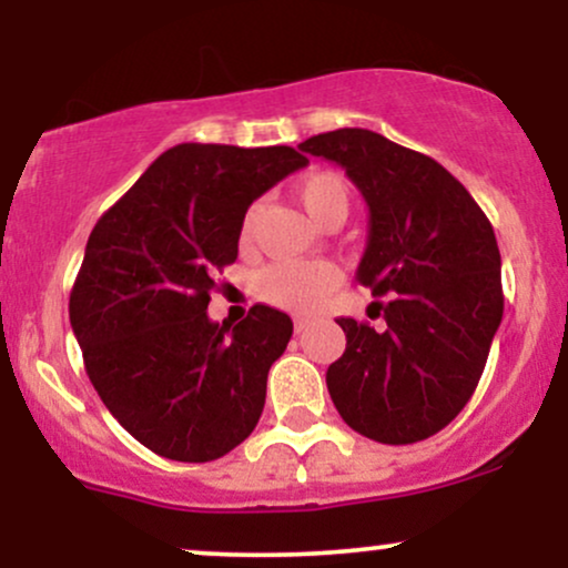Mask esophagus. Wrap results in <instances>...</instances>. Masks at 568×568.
<instances>
[{
    "mask_svg": "<svg viewBox=\"0 0 568 568\" xmlns=\"http://www.w3.org/2000/svg\"><path fill=\"white\" fill-rule=\"evenodd\" d=\"M312 325V317H296L293 321V328H296V334H302V331H306Z\"/></svg>",
    "mask_w": 568,
    "mask_h": 568,
    "instance_id": "obj_1",
    "label": "esophagus"
}]
</instances>
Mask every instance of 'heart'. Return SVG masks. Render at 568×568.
<instances>
[{
    "instance_id": "heart-1",
    "label": "heart",
    "mask_w": 568,
    "mask_h": 568,
    "mask_svg": "<svg viewBox=\"0 0 568 568\" xmlns=\"http://www.w3.org/2000/svg\"><path fill=\"white\" fill-rule=\"evenodd\" d=\"M296 200L315 219L317 224L336 216H347L349 211V189L347 181L338 173L317 171L304 175L293 189ZM256 221V207L245 213L243 219V237H247ZM342 272L331 262H283L272 264L258 275V293L270 304L283 306L293 312H310L336 288Z\"/></svg>"
}]
</instances>
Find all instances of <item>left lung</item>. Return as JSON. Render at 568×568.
I'll list each match as a JSON object with an SVG mask.
<instances>
[{
    "instance_id": "1",
    "label": "left lung",
    "mask_w": 568,
    "mask_h": 568,
    "mask_svg": "<svg viewBox=\"0 0 568 568\" xmlns=\"http://www.w3.org/2000/svg\"><path fill=\"white\" fill-rule=\"evenodd\" d=\"M298 149L344 168L368 205L357 283L389 296L387 328L338 317L347 349L325 384L342 419L406 446L467 406L501 323V258L486 213L446 168L374 130L342 128Z\"/></svg>"
}]
</instances>
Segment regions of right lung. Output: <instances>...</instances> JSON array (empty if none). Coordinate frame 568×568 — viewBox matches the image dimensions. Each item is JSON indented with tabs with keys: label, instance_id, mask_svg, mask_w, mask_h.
<instances>
[{
	"label": "right lung",
	"instance_id": "obj_1",
	"mask_svg": "<svg viewBox=\"0 0 568 568\" xmlns=\"http://www.w3.org/2000/svg\"><path fill=\"white\" fill-rule=\"evenodd\" d=\"M306 162L291 146L179 143L90 232L71 328L103 406L165 459H219L258 425L291 317L256 304L232 328L207 302L251 202Z\"/></svg>",
	"mask_w": 568,
	"mask_h": 568
}]
</instances>
